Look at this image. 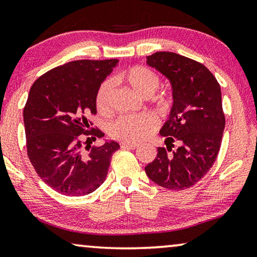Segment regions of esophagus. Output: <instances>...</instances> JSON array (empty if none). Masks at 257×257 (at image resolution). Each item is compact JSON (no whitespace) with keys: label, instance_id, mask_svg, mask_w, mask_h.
I'll use <instances>...</instances> for the list:
<instances>
[{"label":"esophagus","instance_id":"34e87169","mask_svg":"<svg viewBox=\"0 0 257 257\" xmlns=\"http://www.w3.org/2000/svg\"><path fill=\"white\" fill-rule=\"evenodd\" d=\"M138 144H134V143H127V142H123L121 143V149H127V150H135L138 148Z\"/></svg>","mask_w":257,"mask_h":257}]
</instances>
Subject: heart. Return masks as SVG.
Instances as JSON below:
<instances>
[{"mask_svg": "<svg viewBox=\"0 0 257 257\" xmlns=\"http://www.w3.org/2000/svg\"><path fill=\"white\" fill-rule=\"evenodd\" d=\"M117 79L123 80L138 95L151 97L160 84V79L156 72L144 66H134L128 68ZM112 83L105 81L97 91L96 107L100 113L109 111ZM158 128V120L152 114L144 113L138 115H123L113 122L109 127V134L113 138L127 143H137L148 138Z\"/></svg>", "mask_w": 257, "mask_h": 257, "instance_id": "obj_1", "label": "heart"}]
</instances>
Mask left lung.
Returning <instances> with one entry per match:
<instances>
[{
	"mask_svg": "<svg viewBox=\"0 0 257 257\" xmlns=\"http://www.w3.org/2000/svg\"><path fill=\"white\" fill-rule=\"evenodd\" d=\"M146 59L170 81L174 101L160 130L167 149L158 148L145 173L162 187L184 190L200 181L217 158L225 127L221 87L205 65L187 57L159 51ZM175 143L179 148L172 153Z\"/></svg>",
	"mask_w": 257,
	"mask_h": 257,
	"instance_id": "8db88e82",
	"label": "left lung"
}]
</instances>
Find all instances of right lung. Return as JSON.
Wrapping results in <instances>:
<instances>
[{
    "instance_id": "obj_1",
    "label": "right lung",
    "mask_w": 257,
    "mask_h": 257,
    "mask_svg": "<svg viewBox=\"0 0 257 257\" xmlns=\"http://www.w3.org/2000/svg\"><path fill=\"white\" fill-rule=\"evenodd\" d=\"M117 59L74 60L44 73L32 85L24 124L27 156L36 174L57 192L81 197L107 176L116 142L91 146L104 137L88 120L96 114V95Z\"/></svg>"
}]
</instances>
